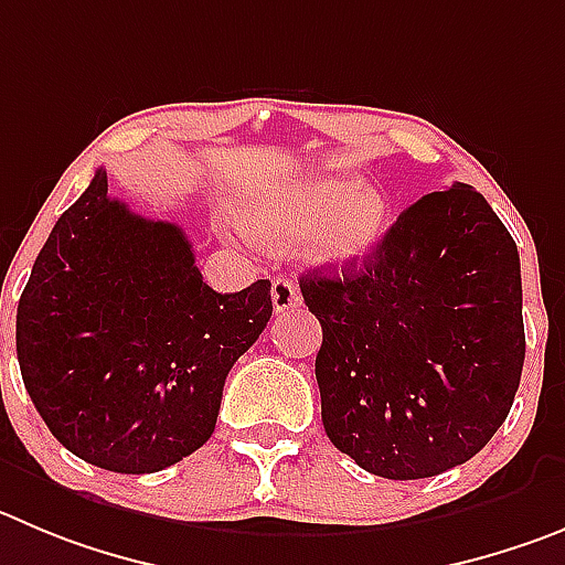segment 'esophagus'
I'll return each mask as SVG.
<instances>
[{
  "instance_id": "1",
  "label": "esophagus",
  "mask_w": 565,
  "mask_h": 565,
  "mask_svg": "<svg viewBox=\"0 0 565 565\" xmlns=\"http://www.w3.org/2000/svg\"><path fill=\"white\" fill-rule=\"evenodd\" d=\"M270 298H273V309L276 312H287V309L298 307L300 303V292L289 278H273V287H270Z\"/></svg>"
}]
</instances>
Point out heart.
<instances>
[{
  "mask_svg": "<svg viewBox=\"0 0 565 565\" xmlns=\"http://www.w3.org/2000/svg\"><path fill=\"white\" fill-rule=\"evenodd\" d=\"M242 224L265 239L303 234V250L326 265H354L376 247L387 228V200L351 178L309 175L245 198ZM228 228L245 234L241 225ZM247 236V234H245Z\"/></svg>",
  "mask_w": 565,
  "mask_h": 565,
  "instance_id": "b5f03b06",
  "label": "heart"
}]
</instances>
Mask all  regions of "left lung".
Wrapping results in <instances>:
<instances>
[{
  "label": "left lung",
  "mask_w": 565,
  "mask_h": 565,
  "mask_svg": "<svg viewBox=\"0 0 565 565\" xmlns=\"http://www.w3.org/2000/svg\"><path fill=\"white\" fill-rule=\"evenodd\" d=\"M323 345L329 440L384 479L471 460L513 407L524 367L519 247L468 183L424 194L342 278L300 276Z\"/></svg>",
  "instance_id": "left-lung-1"
}]
</instances>
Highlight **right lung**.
Wrapping results in <instances>:
<instances>
[{"instance_id": "add662e5", "label": "right lung", "mask_w": 565, "mask_h": 565, "mask_svg": "<svg viewBox=\"0 0 565 565\" xmlns=\"http://www.w3.org/2000/svg\"><path fill=\"white\" fill-rule=\"evenodd\" d=\"M270 315L267 278L214 292L183 228L134 214L97 170L35 258L15 354L35 409L72 455L152 473L209 440L225 376Z\"/></svg>"}]
</instances>
